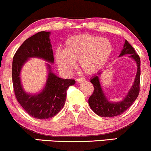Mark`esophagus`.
Wrapping results in <instances>:
<instances>
[{"instance_id": "obj_1", "label": "esophagus", "mask_w": 151, "mask_h": 151, "mask_svg": "<svg viewBox=\"0 0 151 151\" xmlns=\"http://www.w3.org/2000/svg\"><path fill=\"white\" fill-rule=\"evenodd\" d=\"M84 81H85V78L84 77H79L77 79V81L78 83H81Z\"/></svg>"}]
</instances>
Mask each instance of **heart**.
Here are the masks:
<instances>
[{
	"label": "heart",
	"mask_w": 151,
	"mask_h": 151,
	"mask_svg": "<svg viewBox=\"0 0 151 151\" xmlns=\"http://www.w3.org/2000/svg\"><path fill=\"white\" fill-rule=\"evenodd\" d=\"M113 50L108 39L89 34L72 36L66 40L65 49L55 51V61L59 68L69 74L76 67L79 60V67L86 74H92L106 63Z\"/></svg>",
	"instance_id": "obj_1"
}]
</instances>
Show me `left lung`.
<instances>
[{
  "label": "left lung",
  "instance_id": "obj_1",
  "mask_svg": "<svg viewBox=\"0 0 151 151\" xmlns=\"http://www.w3.org/2000/svg\"><path fill=\"white\" fill-rule=\"evenodd\" d=\"M129 55V58H132L137 65V72L133 81V85L123 98L119 101H110L106 96L99 80V77L102 73L99 71L96 75L90 79V81L93 85V92L89 99L90 108L95 114L101 117H114L121 115L126 111L132 105L138 97L140 91V78H141V60L136 51L127 40H125L119 58Z\"/></svg>",
  "mask_w": 151,
  "mask_h": 151
}]
</instances>
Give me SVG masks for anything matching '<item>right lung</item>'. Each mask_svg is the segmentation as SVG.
I'll use <instances>...</instances> for the list:
<instances>
[{"mask_svg": "<svg viewBox=\"0 0 151 151\" xmlns=\"http://www.w3.org/2000/svg\"><path fill=\"white\" fill-rule=\"evenodd\" d=\"M50 32H39L20 45L13 57L12 78L17 100L29 115L37 119L55 116L63 108L69 86L74 85V79H62L52 71L53 52L50 42ZM30 58H39L47 62L48 77L43 89L35 94L26 93L21 83L22 67Z\"/></svg>", "mask_w": 151, "mask_h": 151, "instance_id": "1", "label": "right lung"}]
</instances>
